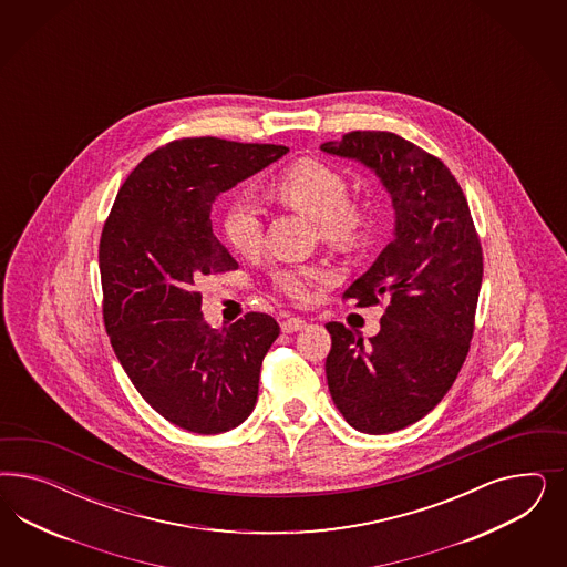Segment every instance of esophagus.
<instances>
[{
	"label": "esophagus",
	"instance_id": "1",
	"mask_svg": "<svg viewBox=\"0 0 567 567\" xmlns=\"http://www.w3.org/2000/svg\"><path fill=\"white\" fill-rule=\"evenodd\" d=\"M303 327H306V320H303V318H287V320L280 322L282 332H297V330H301Z\"/></svg>",
	"mask_w": 567,
	"mask_h": 567
}]
</instances>
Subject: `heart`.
I'll use <instances>...</instances> for the list:
<instances>
[{"label":"heart","mask_w":567,"mask_h":567,"mask_svg":"<svg viewBox=\"0 0 567 567\" xmlns=\"http://www.w3.org/2000/svg\"><path fill=\"white\" fill-rule=\"evenodd\" d=\"M270 193L280 204L311 218L320 226L322 239L334 247H353L363 239L372 224L370 209L349 199L343 174L318 159H301L272 183ZM223 233L228 245L240 256L258 254L264 240V224L258 207L237 197L224 209ZM327 266L301 264L278 268L272 282L292 299H303L311 287L328 282Z\"/></svg>","instance_id":"heart-1"}]
</instances>
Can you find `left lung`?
<instances>
[{
  "label": "left lung",
  "mask_w": 567,
  "mask_h": 567,
  "mask_svg": "<svg viewBox=\"0 0 567 567\" xmlns=\"http://www.w3.org/2000/svg\"><path fill=\"white\" fill-rule=\"evenodd\" d=\"M322 152L377 172L395 207V239L343 299L386 301L363 343L328 322V391L360 432L386 434L432 412L464 365L482 285V247L464 190L445 164L395 133L353 131Z\"/></svg>",
  "instance_id": "1"
}]
</instances>
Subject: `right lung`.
<instances>
[{
    "label": "right lung",
    "mask_w": 567,
    "mask_h": 567,
    "mask_svg": "<svg viewBox=\"0 0 567 567\" xmlns=\"http://www.w3.org/2000/svg\"><path fill=\"white\" fill-rule=\"evenodd\" d=\"M287 152L216 137L172 141L128 174L103 224L110 343L138 395L178 429L218 434L256 408L261 361L280 328L259 311L212 328L197 289L206 276L239 268L212 230V204Z\"/></svg>",
    "instance_id": "right-lung-1"
}]
</instances>
